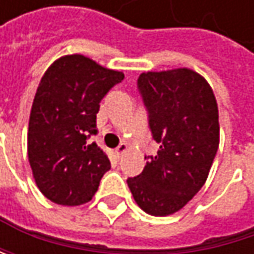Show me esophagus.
Segmentation results:
<instances>
[{
  "label": "esophagus",
  "mask_w": 254,
  "mask_h": 254,
  "mask_svg": "<svg viewBox=\"0 0 254 254\" xmlns=\"http://www.w3.org/2000/svg\"><path fill=\"white\" fill-rule=\"evenodd\" d=\"M127 151V144H125V142H122L118 148H116V153H118V156L121 157L122 154H125Z\"/></svg>",
  "instance_id": "1"
}]
</instances>
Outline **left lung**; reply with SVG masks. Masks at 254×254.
Masks as SVG:
<instances>
[{
	"label": "left lung",
	"instance_id": "8db88e82",
	"mask_svg": "<svg viewBox=\"0 0 254 254\" xmlns=\"http://www.w3.org/2000/svg\"><path fill=\"white\" fill-rule=\"evenodd\" d=\"M136 86L148 113L156 156L127 178L136 204L153 216L182 209L204 185L219 147V115L207 80L190 69L141 73Z\"/></svg>",
	"mask_w": 254,
	"mask_h": 254
}]
</instances>
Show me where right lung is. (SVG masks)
I'll use <instances>...</instances> for the list:
<instances>
[{"label":"right lung","instance_id":"right-lung-1","mask_svg":"<svg viewBox=\"0 0 254 254\" xmlns=\"http://www.w3.org/2000/svg\"><path fill=\"white\" fill-rule=\"evenodd\" d=\"M124 77L80 54L56 60L44 73L30 110L27 156L38 188L53 203L89 201L110 169L107 154L88 139L98 132L101 100Z\"/></svg>","mask_w":254,"mask_h":254}]
</instances>
